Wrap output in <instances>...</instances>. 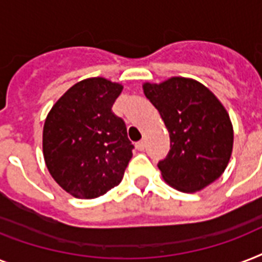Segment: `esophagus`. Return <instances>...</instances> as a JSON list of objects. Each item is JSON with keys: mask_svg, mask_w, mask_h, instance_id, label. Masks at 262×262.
I'll return each mask as SVG.
<instances>
[{"mask_svg": "<svg viewBox=\"0 0 262 262\" xmlns=\"http://www.w3.org/2000/svg\"><path fill=\"white\" fill-rule=\"evenodd\" d=\"M136 148H137L139 151H144V148H145V143H144L143 140H141V141H137V143H136Z\"/></svg>", "mask_w": 262, "mask_h": 262, "instance_id": "1", "label": "esophagus"}]
</instances>
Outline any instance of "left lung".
Wrapping results in <instances>:
<instances>
[{"label": "left lung", "instance_id": "left-lung-1", "mask_svg": "<svg viewBox=\"0 0 262 262\" xmlns=\"http://www.w3.org/2000/svg\"><path fill=\"white\" fill-rule=\"evenodd\" d=\"M170 135V151L158 163L164 181L185 193L217 179L231 156L234 132L227 111L205 85L185 77L143 85Z\"/></svg>", "mask_w": 262, "mask_h": 262}]
</instances>
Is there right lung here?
<instances>
[{
  "label": "right lung",
  "mask_w": 262,
  "mask_h": 262,
  "mask_svg": "<svg viewBox=\"0 0 262 262\" xmlns=\"http://www.w3.org/2000/svg\"><path fill=\"white\" fill-rule=\"evenodd\" d=\"M121 91L103 77L83 80L47 115L45 162L55 182L77 199H96L117 186L132 159L126 125L113 113Z\"/></svg>",
  "instance_id": "add662e5"
}]
</instances>
